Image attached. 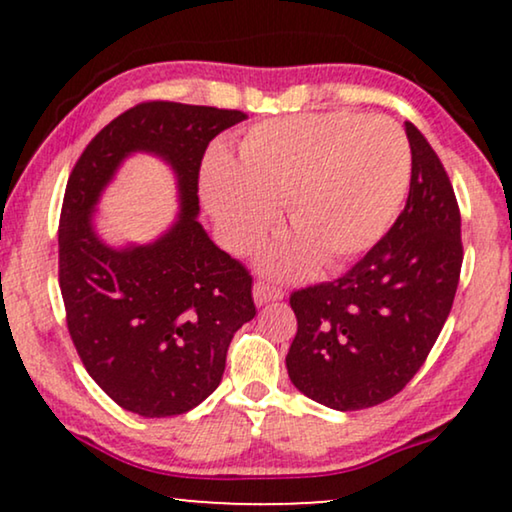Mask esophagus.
<instances>
[{"instance_id": "1", "label": "esophagus", "mask_w": 512, "mask_h": 512, "mask_svg": "<svg viewBox=\"0 0 512 512\" xmlns=\"http://www.w3.org/2000/svg\"><path fill=\"white\" fill-rule=\"evenodd\" d=\"M282 298H284V289H279V286L270 284V282H256L254 284L256 305H265V303H270V300H282Z\"/></svg>"}]
</instances>
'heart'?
Listing matches in <instances>:
<instances>
[{
	"instance_id": "obj_1",
	"label": "heart",
	"mask_w": 512,
	"mask_h": 512,
	"mask_svg": "<svg viewBox=\"0 0 512 512\" xmlns=\"http://www.w3.org/2000/svg\"><path fill=\"white\" fill-rule=\"evenodd\" d=\"M410 179V146L387 116L354 111L300 114L247 130L237 160L214 153L202 191L226 240L249 249L286 205L298 242L272 251L265 265L300 275L317 261L338 268L384 235Z\"/></svg>"
}]
</instances>
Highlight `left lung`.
<instances>
[{"mask_svg": "<svg viewBox=\"0 0 512 512\" xmlns=\"http://www.w3.org/2000/svg\"><path fill=\"white\" fill-rule=\"evenodd\" d=\"M405 135L410 193L394 226L345 275L289 298L298 319L289 377L333 410H366L403 391L436 345L459 286L457 195L422 132L405 123Z\"/></svg>", "mask_w": 512, "mask_h": 512, "instance_id": "obj_1", "label": "left lung"}]
</instances>
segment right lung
<instances>
[{
  "label": "right lung",
  "mask_w": 512,
  "mask_h": 512,
  "mask_svg": "<svg viewBox=\"0 0 512 512\" xmlns=\"http://www.w3.org/2000/svg\"><path fill=\"white\" fill-rule=\"evenodd\" d=\"M244 118L237 109L135 104L90 139L69 174L58 230L67 328L88 375L123 410L142 417L193 410L221 384L237 328L256 317L251 272L195 219L202 156ZM132 150L173 165L182 214L153 245L111 250L96 240L92 207Z\"/></svg>",
  "instance_id": "1"
}]
</instances>
